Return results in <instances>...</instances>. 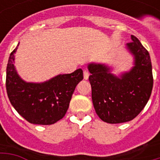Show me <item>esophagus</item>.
Instances as JSON below:
<instances>
[{"label":"esophagus","mask_w":160,"mask_h":160,"mask_svg":"<svg viewBox=\"0 0 160 160\" xmlns=\"http://www.w3.org/2000/svg\"><path fill=\"white\" fill-rule=\"evenodd\" d=\"M84 79L85 80H87L88 79V77H89V73H88V71H87V70H84Z\"/></svg>","instance_id":"esophagus-1"}]
</instances>
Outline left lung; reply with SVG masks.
<instances>
[{
    "label": "left lung",
    "instance_id": "1",
    "mask_svg": "<svg viewBox=\"0 0 160 160\" xmlns=\"http://www.w3.org/2000/svg\"><path fill=\"white\" fill-rule=\"evenodd\" d=\"M126 44L134 56V67L117 76L110 67L100 63L88 64L94 109L101 120L122 123L140 114L151 96L153 78L149 53L136 37Z\"/></svg>",
    "mask_w": 160,
    "mask_h": 160
}]
</instances>
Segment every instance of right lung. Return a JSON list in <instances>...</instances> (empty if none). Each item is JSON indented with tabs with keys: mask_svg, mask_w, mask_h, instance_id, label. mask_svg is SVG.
Instances as JSON below:
<instances>
[{
	"mask_svg": "<svg viewBox=\"0 0 160 160\" xmlns=\"http://www.w3.org/2000/svg\"><path fill=\"white\" fill-rule=\"evenodd\" d=\"M17 49L18 46L10 54L7 66L6 87L10 103L31 123H55L66 114L74 89L83 80V71L79 68L42 83L26 82L17 73L13 64Z\"/></svg>",
	"mask_w": 160,
	"mask_h": 160,
	"instance_id": "right-lung-1",
	"label": "right lung"
}]
</instances>
